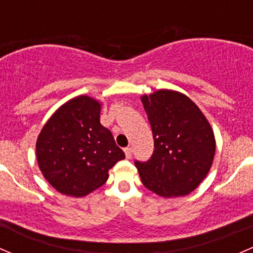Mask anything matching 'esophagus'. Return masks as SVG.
Masks as SVG:
<instances>
[{"mask_svg": "<svg viewBox=\"0 0 253 253\" xmlns=\"http://www.w3.org/2000/svg\"><path fill=\"white\" fill-rule=\"evenodd\" d=\"M124 152H125V154H126L127 159H131V157H132V149H131V148H129V147L125 148Z\"/></svg>", "mask_w": 253, "mask_h": 253, "instance_id": "esophagus-1", "label": "esophagus"}]
</instances>
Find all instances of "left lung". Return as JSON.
I'll list each match as a JSON object with an SVG mask.
<instances>
[{
    "instance_id": "obj_1",
    "label": "left lung",
    "mask_w": 253,
    "mask_h": 253,
    "mask_svg": "<svg viewBox=\"0 0 253 253\" xmlns=\"http://www.w3.org/2000/svg\"><path fill=\"white\" fill-rule=\"evenodd\" d=\"M154 152L147 162L136 160L143 185L162 197L192 192L213 164L215 138L208 120L185 94L160 89L142 96Z\"/></svg>"
}]
</instances>
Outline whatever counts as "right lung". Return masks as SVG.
<instances>
[{"instance_id":"right-lung-1","label":"right lung","mask_w":253,"mask_h":253,"mask_svg":"<svg viewBox=\"0 0 253 253\" xmlns=\"http://www.w3.org/2000/svg\"><path fill=\"white\" fill-rule=\"evenodd\" d=\"M98 100L79 95L47 120L37 141V159L51 186L72 197H83L106 182L109 170L125 153L100 124Z\"/></svg>"}]
</instances>
